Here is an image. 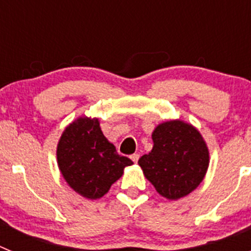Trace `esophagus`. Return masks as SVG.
<instances>
[{"label": "esophagus", "instance_id": "esophagus-1", "mask_svg": "<svg viewBox=\"0 0 251 251\" xmlns=\"http://www.w3.org/2000/svg\"><path fill=\"white\" fill-rule=\"evenodd\" d=\"M130 159H132V161L134 162V163H137V162H138V159H139V154H138V153H134V154H132V156H130Z\"/></svg>", "mask_w": 251, "mask_h": 251}]
</instances>
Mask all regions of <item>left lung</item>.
<instances>
[{
    "mask_svg": "<svg viewBox=\"0 0 251 251\" xmlns=\"http://www.w3.org/2000/svg\"><path fill=\"white\" fill-rule=\"evenodd\" d=\"M153 148L138 165L161 196L177 200L202 182L208 167V150L200 132L182 121L157 126Z\"/></svg>",
    "mask_w": 251,
    "mask_h": 251,
    "instance_id": "left-lung-1",
    "label": "left lung"
}]
</instances>
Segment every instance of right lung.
<instances>
[{"instance_id":"add662e5","label":"right lung","mask_w":251,"mask_h":251,"mask_svg":"<svg viewBox=\"0 0 251 251\" xmlns=\"http://www.w3.org/2000/svg\"><path fill=\"white\" fill-rule=\"evenodd\" d=\"M57 165L68 185L81 196L97 200L133 165L119 156L104 137L98 119L80 117L69 124L57 143Z\"/></svg>"}]
</instances>
